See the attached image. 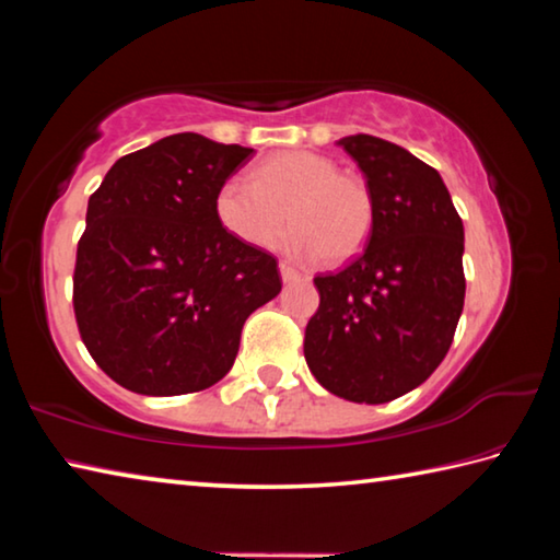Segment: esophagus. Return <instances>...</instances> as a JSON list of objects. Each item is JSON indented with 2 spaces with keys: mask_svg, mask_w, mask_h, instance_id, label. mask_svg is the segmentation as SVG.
I'll list each match as a JSON object with an SVG mask.
<instances>
[{
  "mask_svg": "<svg viewBox=\"0 0 560 560\" xmlns=\"http://www.w3.org/2000/svg\"><path fill=\"white\" fill-rule=\"evenodd\" d=\"M279 271H281V281H283V283L303 279V273H301L296 267H291V264H287V261H281V264H279Z\"/></svg>",
  "mask_w": 560,
  "mask_h": 560,
  "instance_id": "esophagus-1",
  "label": "esophagus"
}]
</instances>
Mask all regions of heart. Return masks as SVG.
Listing matches in <instances>:
<instances>
[{
  "mask_svg": "<svg viewBox=\"0 0 560 560\" xmlns=\"http://www.w3.org/2000/svg\"><path fill=\"white\" fill-rule=\"evenodd\" d=\"M217 217L236 240L269 249L287 230V249L328 264L355 259L373 232L375 202L360 175L340 173L334 160L311 150H283L254 170V179L234 175L217 189Z\"/></svg>",
  "mask_w": 560,
  "mask_h": 560,
  "instance_id": "1",
  "label": "heart"
}]
</instances>
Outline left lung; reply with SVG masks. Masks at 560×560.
Segmentation results:
<instances>
[{"mask_svg":"<svg viewBox=\"0 0 560 560\" xmlns=\"http://www.w3.org/2000/svg\"><path fill=\"white\" fill-rule=\"evenodd\" d=\"M338 145L363 170L375 220L358 259L314 279L320 303L303 355L328 393L381 405L422 385L447 355L464 308V226L420 158L365 132Z\"/></svg>","mask_w":560,"mask_h":560,"instance_id":"left-lung-1","label":"left lung"}]
</instances>
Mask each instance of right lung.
Here are the masks:
<instances>
[{"label":"right lung","instance_id":"obj_1","mask_svg":"<svg viewBox=\"0 0 560 560\" xmlns=\"http://www.w3.org/2000/svg\"><path fill=\"white\" fill-rule=\"evenodd\" d=\"M252 148L177 132L120 158L91 195L73 311L101 371L140 395L230 373L242 326L279 296L277 259L224 230L217 189Z\"/></svg>","mask_w":560,"mask_h":560}]
</instances>
